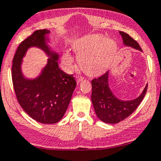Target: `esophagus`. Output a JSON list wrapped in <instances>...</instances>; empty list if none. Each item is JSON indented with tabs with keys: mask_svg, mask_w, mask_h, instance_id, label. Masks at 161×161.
I'll return each mask as SVG.
<instances>
[{
	"mask_svg": "<svg viewBox=\"0 0 161 161\" xmlns=\"http://www.w3.org/2000/svg\"><path fill=\"white\" fill-rule=\"evenodd\" d=\"M83 80H84V77H77V84H79V83H80V81H82Z\"/></svg>",
	"mask_w": 161,
	"mask_h": 161,
	"instance_id": "34e87169",
	"label": "esophagus"
}]
</instances>
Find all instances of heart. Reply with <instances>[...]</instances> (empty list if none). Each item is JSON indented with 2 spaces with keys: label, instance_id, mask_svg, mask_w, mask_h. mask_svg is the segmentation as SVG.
Returning <instances> with one entry per match:
<instances>
[{
  "label": "heart",
  "instance_id": "obj_1",
  "mask_svg": "<svg viewBox=\"0 0 161 161\" xmlns=\"http://www.w3.org/2000/svg\"><path fill=\"white\" fill-rule=\"evenodd\" d=\"M81 69L90 76L103 74L110 67L116 53V44L102 35H89L77 39L72 44ZM62 64L65 70L70 71L74 67V59L65 51L62 56Z\"/></svg>",
  "mask_w": 161,
  "mask_h": 161
}]
</instances>
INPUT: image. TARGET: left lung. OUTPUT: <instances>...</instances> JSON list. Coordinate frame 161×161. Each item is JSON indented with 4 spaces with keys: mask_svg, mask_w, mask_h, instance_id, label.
I'll list each match as a JSON object with an SVG mask.
<instances>
[{
    "mask_svg": "<svg viewBox=\"0 0 161 161\" xmlns=\"http://www.w3.org/2000/svg\"><path fill=\"white\" fill-rule=\"evenodd\" d=\"M119 33L122 37L123 44L125 46L142 51L137 42L128 34L122 31H119ZM108 78L109 71H107L102 76L92 80L91 100L99 119L108 124H116L128 117L137 108L146 95L148 85L145 86L137 98L124 101L115 96L109 86Z\"/></svg>",
    "mask_w": 161,
    "mask_h": 161,
    "instance_id": "left-lung-1",
    "label": "left lung"
}]
</instances>
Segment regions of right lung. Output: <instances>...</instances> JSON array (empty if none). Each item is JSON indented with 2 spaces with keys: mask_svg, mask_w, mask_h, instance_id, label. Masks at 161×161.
Returning a JSON list of instances; mask_svg holds the SVG:
<instances>
[{
  "mask_svg": "<svg viewBox=\"0 0 161 161\" xmlns=\"http://www.w3.org/2000/svg\"><path fill=\"white\" fill-rule=\"evenodd\" d=\"M50 31H36L18 47L15 53L12 79L18 102L31 118L42 124H54L62 119L76 87V81L59 68V54L47 45ZM36 47L46 53L47 65L35 79H30L21 70L23 58L30 47Z\"/></svg>",
  "mask_w": 161,
  "mask_h": 161,
  "instance_id": "right-lung-1",
  "label": "right lung"
}]
</instances>
